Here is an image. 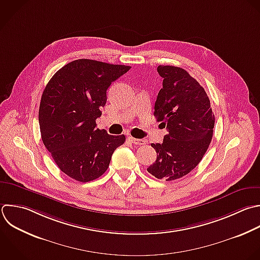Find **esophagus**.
Masks as SVG:
<instances>
[{
	"instance_id": "34e87169",
	"label": "esophagus",
	"mask_w": 260,
	"mask_h": 260,
	"mask_svg": "<svg viewBox=\"0 0 260 260\" xmlns=\"http://www.w3.org/2000/svg\"><path fill=\"white\" fill-rule=\"evenodd\" d=\"M128 140L133 143V144H136V145H143V144H146V140L144 139H137V138H134V137H128Z\"/></svg>"
}]
</instances>
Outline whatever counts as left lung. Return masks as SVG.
Returning <instances> with one entry per match:
<instances>
[{"mask_svg": "<svg viewBox=\"0 0 260 260\" xmlns=\"http://www.w3.org/2000/svg\"><path fill=\"white\" fill-rule=\"evenodd\" d=\"M157 72L164 80L154 116L168 134L162 143H151L157 156L147 172L173 181L190 173L202 159L212 138L214 115L204 88L187 71L159 65Z\"/></svg>", "mask_w": 260, "mask_h": 260, "instance_id": "obj_1", "label": "left lung"}]
</instances>
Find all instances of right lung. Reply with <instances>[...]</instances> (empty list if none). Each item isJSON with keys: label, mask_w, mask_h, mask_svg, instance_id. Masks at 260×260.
<instances>
[{"label": "right lung", "mask_w": 260, "mask_h": 260, "mask_svg": "<svg viewBox=\"0 0 260 260\" xmlns=\"http://www.w3.org/2000/svg\"><path fill=\"white\" fill-rule=\"evenodd\" d=\"M79 59L62 67L47 84L41 100L39 122L42 139L60 170L79 182L101 177L125 135H110L96 128L107 103L109 86L130 70Z\"/></svg>", "instance_id": "1"}]
</instances>
